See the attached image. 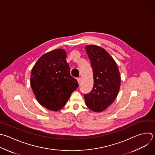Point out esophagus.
Instances as JSON below:
<instances>
[{"mask_svg":"<svg viewBox=\"0 0 155 155\" xmlns=\"http://www.w3.org/2000/svg\"><path fill=\"white\" fill-rule=\"evenodd\" d=\"M77 80H78V83L79 84L80 82H81V78L79 77V78H77Z\"/></svg>","mask_w":155,"mask_h":155,"instance_id":"obj_1","label":"esophagus"}]
</instances>
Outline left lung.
Here are the masks:
<instances>
[{
    "instance_id": "8db88e82",
    "label": "left lung",
    "mask_w": 155,
    "mask_h": 155,
    "mask_svg": "<svg viewBox=\"0 0 155 155\" xmlns=\"http://www.w3.org/2000/svg\"><path fill=\"white\" fill-rule=\"evenodd\" d=\"M86 51L93 72L92 90L84 94L87 106L92 111L105 110L115 100L120 88V76L114 59L104 48L87 45Z\"/></svg>"
}]
</instances>
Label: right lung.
I'll use <instances>...</instances> for the list:
<instances>
[{
	"label": "right lung",
	"mask_w": 155,
	"mask_h": 155,
	"mask_svg": "<svg viewBox=\"0 0 155 155\" xmlns=\"http://www.w3.org/2000/svg\"><path fill=\"white\" fill-rule=\"evenodd\" d=\"M66 57L63 49L53 50L42 55L31 71L34 94L41 105L51 111L62 108L79 86L77 80L70 75Z\"/></svg>",
	"instance_id": "right-lung-1"
}]
</instances>
